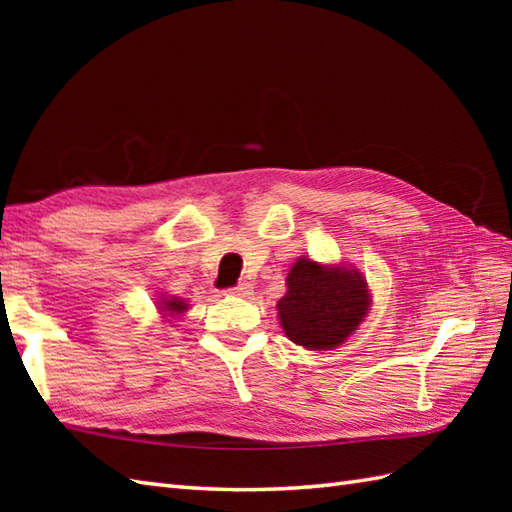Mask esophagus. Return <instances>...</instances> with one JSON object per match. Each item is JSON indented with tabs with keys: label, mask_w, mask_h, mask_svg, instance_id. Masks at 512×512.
I'll use <instances>...</instances> for the list:
<instances>
[{
	"label": "esophagus",
	"mask_w": 512,
	"mask_h": 512,
	"mask_svg": "<svg viewBox=\"0 0 512 512\" xmlns=\"http://www.w3.org/2000/svg\"><path fill=\"white\" fill-rule=\"evenodd\" d=\"M226 292H228V295H235V297H250V295H253V288H250V284H246V281H239L237 286L228 288Z\"/></svg>",
	"instance_id": "esophagus-1"
}]
</instances>
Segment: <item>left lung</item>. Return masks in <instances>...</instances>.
<instances>
[{
  "mask_svg": "<svg viewBox=\"0 0 512 512\" xmlns=\"http://www.w3.org/2000/svg\"><path fill=\"white\" fill-rule=\"evenodd\" d=\"M286 336L308 350L341 345L369 310L365 279L356 270L321 266L301 257L288 273V292L277 303Z\"/></svg>",
  "mask_w": 512,
  "mask_h": 512,
  "instance_id": "left-lung-1",
  "label": "left lung"
}]
</instances>
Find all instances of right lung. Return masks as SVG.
I'll return each instance as SVG.
<instances>
[{"label":"right lung","instance_id":"add662e5","mask_svg":"<svg viewBox=\"0 0 512 512\" xmlns=\"http://www.w3.org/2000/svg\"><path fill=\"white\" fill-rule=\"evenodd\" d=\"M187 310V303H184L182 299H178V297H173V299H162V312L165 314H180V312H184Z\"/></svg>","mask_w":512,"mask_h":512}]
</instances>
